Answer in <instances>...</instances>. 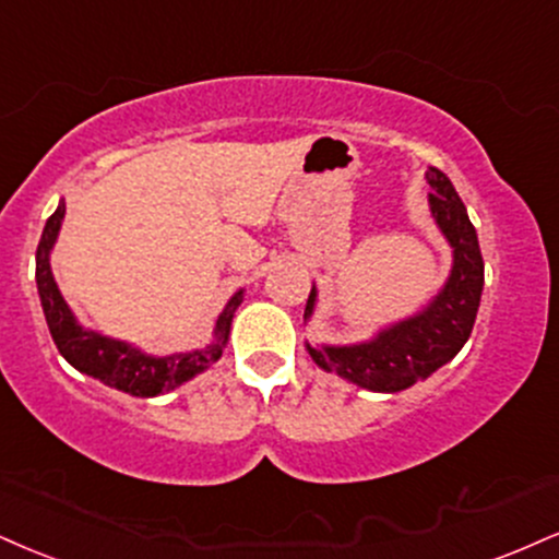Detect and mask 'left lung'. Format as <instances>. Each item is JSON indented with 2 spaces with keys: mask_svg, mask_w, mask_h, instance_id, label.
<instances>
[{
  "mask_svg": "<svg viewBox=\"0 0 559 559\" xmlns=\"http://www.w3.org/2000/svg\"><path fill=\"white\" fill-rule=\"evenodd\" d=\"M429 213L453 250L448 281L419 312L380 328L356 344H305L312 361L372 393H399L448 365L472 335L484 288V260L476 228L468 221L453 181L435 166L427 169ZM318 307V286L309 292L305 322Z\"/></svg>",
  "mask_w": 559,
  "mask_h": 559,
  "instance_id": "obj_1",
  "label": "left lung"
}]
</instances>
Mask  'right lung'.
I'll return each instance as SVG.
<instances>
[{
	"mask_svg": "<svg viewBox=\"0 0 559 559\" xmlns=\"http://www.w3.org/2000/svg\"><path fill=\"white\" fill-rule=\"evenodd\" d=\"M64 211L67 207L62 200L44 226L36 250V284L53 344L78 372L100 380L109 388L122 390V393H130L134 399H156V395L171 393V390L185 385L187 380L198 378L200 372H205L207 367L221 359L228 344V335H231L234 314L245 301V288H239L215 318L211 344L192 348V352L156 356L143 352L140 346L127 344L122 338H111V335L85 328L64 301L51 273V250L57 245L59 231H62Z\"/></svg>",
	"mask_w": 559,
	"mask_h": 559,
	"instance_id": "obj_1",
	"label": "right lung"
}]
</instances>
